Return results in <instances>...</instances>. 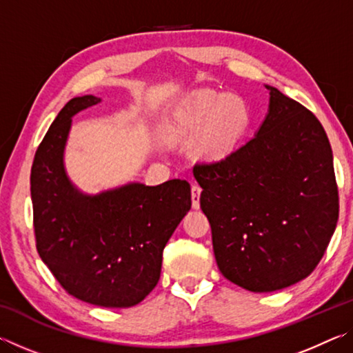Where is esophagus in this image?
<instances>
[{
	"instance_id": "obj_1",
	"label": "esophagus",
	"mask_w": 353,
	"mask_h": 353,
	"mask_svg": "<svg viewBox=\"0 0 353 353\" xmlns=\"http://www.w3.org/2000/svg\"><path fill=\"white\" fill-rule=\"evenodd\" d=\"M201 191H202V188L199 187V185H193V187H191V204H193L194 210H198V208L201 207V204H199Z\"/></svg>"
}]
</instances>
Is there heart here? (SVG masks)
Wrapping results in <instances>:
<instances>
[{"instance_id": "heart-1", "label": "heart", "mask_w": 353, "mask_h": 353, "mask_svg": "<svg viewBox=\"0 0 353 353\" xmlns=\"http://www.w3.org/2000/svg\"><path fill=\"white\" fill-rule=\"evenodd\" d=\"M250 123L252 113L246 101L202 90L171 113L168 129L174 135L199 137V157L207 162H219L235 152Z\"/></svg>"}]
</instances>
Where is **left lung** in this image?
<instances>
[{"label":"left lung","instance_id":"obj_1","mask_svg":"<svg viewBox=\"0 0 353 353\" xmlns=\"http://www.w3.org/2000/svg\"><path fill=\"white\" fill-rule=\"evenodd\" d=\"M259 132L229 157L194 165L223 276L252 292L301 282L336 229L333 154L319 119L276 87Z\"/></svg>","mask_w":353,"mask_h":353}]
</instances>
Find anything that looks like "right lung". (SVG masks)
<instances>
[{
  "label": "right lung",
  "mask_w": 353,
  "mask_h": 353,
  "mask_svg": "<svg viewBox=\"0 0 353 353\" xmlns=\"http://www.w3.org/2000/svg\"><path fill=\"white\" fill-rule=\"evenodd\" d=\"M101 103L70 99L35 152L31 198L37 252L68 294L92 305L128 308L154 290L166 243L191 208L187 181L130 182L85 194L70 181L63 152L71 118Z\"/></svg>",
  "instance_id": "obj_1"
}]
</instances>
